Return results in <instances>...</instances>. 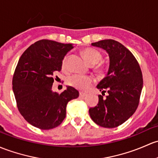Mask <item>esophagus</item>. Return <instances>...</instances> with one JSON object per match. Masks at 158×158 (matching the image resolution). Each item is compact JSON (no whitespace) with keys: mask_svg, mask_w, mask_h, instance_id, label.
<instances>
[{"mask_svg":"<svg viewBox=\"0 0 158 158\" xmlns=\"http://www.w3.org/2000/svg\"><path fill=\"white\" fill-rule=\"evenodd\" d=\"M86 95V93L85 92H79V96L80 97H85V96Z\"/></svg>","mask_w":158,"mask_h":158,"instance_id":"obj_1","label":"esophagus"}]
</instances>
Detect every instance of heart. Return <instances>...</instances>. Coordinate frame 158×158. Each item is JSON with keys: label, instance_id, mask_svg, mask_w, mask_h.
I'll return each mask as SVG.
<instances>
[{"label": "heart", "instance_id": "b5f03b06", "mask_svg": "<svg viewBox=\"0 0 158 158\" xmlns=\"http://www.w3.org/2000/svg\"><path fill=\"white\" fill-rule=\"evenodd\" d=\"M85 59L88 64L94 66L98 64L102 59V55L100 52L93 48H86L82 51ZM69 56L66 55L62 60V68L66 69ZM94 82V79L90 76H81V75L75 74L69 76L67 79V83L75 89L79 90H86L89 86H91Z\"/></svg>", "mask_w": 158, "mask_h": 158}]
</instances>
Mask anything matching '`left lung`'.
I'll return each mask as SVG.
<instances>
[{
	"instance_id": "1",
	"label": "left lung",
	"mask_w": 158,
	"mask_h": 158,
	"mask_svg": "<svg viewBox=\"0 0 158 158\" xmlns=\"http://www.w3.org/2000/svg\"><path fill=\"white\" fill-rule=\"evenodd\" d=\"M109 54L110 66L106 77L97 88V106L89 109V115L96 124L104 128L120 126L135 113L139 104L143 79L140 66L133 54L115 40L106 39L92 44ZM109 94L103 98L104 93Z\"/></svg>"
}]
</instances>
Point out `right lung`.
<instances>
[{"mask_svg":"<svg viewBox=\"0 0 158 158\" xmlns=\"http://www.w3.org/2000/svg\"><path fill=\"white\" fill-rule=\"evenodd\" d=\"M73 48L71 44L42 39L19 58L13 91L19 113L33 127L44 130L58 127L66 117L67 103L79 97V92L71 86L60 94L52 91L54 75L61 70L63 59Z\"/></svg>","mask_w":158,"mask_h":158,"instance_id":"right-lung-1","label":"right lung"}]
</instances>
